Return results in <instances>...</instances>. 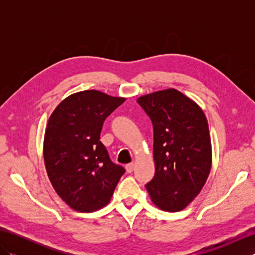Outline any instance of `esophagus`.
I'll list each match as a JSON object with an SVG mask.
<instances>
[{
    "instance_id": "1",
    "label": "esophagus",
    "mask_w": 255,
    "mask_h": 255,
    "mask_svg": "<svg viewBox=\"0 0 255 255\" xmlns=\"http://www.w3.org/2000/svg\"><path fill=\"white\" fill-rule=\"evenodd\" d=\"M133 169H134V164L133 163H129V164L126 165V171L128 173H131L133 171Z\"/></svg>"
}]
</instances>
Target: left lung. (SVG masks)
Listing matches in <instances>:
<instances>
[{"label": "left lung", "instance_id": "8db88e82", "mask_svg": "<svg viewBox=\"0 0 255 255\" xmlns=\"http://www.w3.org/2000/svg\"><path fill=\"white\" fill-rule=\"evenodd\" d=\"M153 125L154 177L145 188L152 203L174 213L202 191L211 169V141L202 108L175 89L138 97Z\"/></svg>", "mask_w": 255, "mask_h": 255}]
</instances>
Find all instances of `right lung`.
Returning a JSON list of instances; mask_svg holds the SVG:
<instances>
[{
  "mask_svg": "<svg viewBox=\"0 0 255 255\" xmlns=\"http://www.w3.org/2000/svg\"><path fill=\"white\" fill-rule=\"evenodd\" d=\"M125 101L96 90L78 92L64 99L48 121L44 138L48 177L63 202L80 213L110 203L125 173L100 141L103 123Z\"/></svg>",
  "mask_w": 255,
  "mask_h": 255,
  "instance_id": "1",
  "label": "right lung"
}]
</instances>
